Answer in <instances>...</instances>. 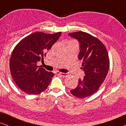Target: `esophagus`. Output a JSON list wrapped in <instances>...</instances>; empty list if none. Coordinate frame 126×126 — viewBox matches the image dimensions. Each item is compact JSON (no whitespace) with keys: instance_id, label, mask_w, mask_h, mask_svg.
Here are the masks:
<instances>
[{"instance_id":"1","label":"esophagus","mask_w":126,"mask_h":126,"mask_svg":"<svg viewBox=\"0 0 126 126\" xmlns=\"http://www.w3.org/2000/svg\"><path fill=\"white\" fill-rule=\"evenodd\" d=\"M56 74L57 75H59V76H61L64 77H66L67 76V73H61V72H56Z\"/></svg>"}]
</instances>
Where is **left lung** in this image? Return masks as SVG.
Masks as SVG:
<instances>
[{
	"label": "left lung",
	"mask_w": 126,
	"mask_h": 126,
	"mask_svg": "<svg viewBox=\"0 0 126 126\" xmlns=\"http://www.w3.org/2000/svg\"><path fill=\"white\" fill-rule=\"evenodd\" d=\"M69 35L80 42L79 59L82 61L81 69L85 73L83 79H79L77 87L70 92L79 98L90 96L97 92L108 73L110 59L107 50L101 41L87 32L81 31Z\"/></svg>",
	"instance_id": "8db88e82"
}]
</instances>
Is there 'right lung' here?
<instances>
[{
  "mask_svg": "<svg viewBox=\"0 0 126 126\" xmlns=\"http://www.w3.org/2000/svg\"><path fill=\"white\" fill-rule=\"evenodd\" d=\"M61 32L46 34L35 32L24 38L15 46L10 60L11 75L15 84L28 94L44 92L54 74L37 66L44 61L46 51L58 40Z\"/></svg>",
  "mask_w": 126,
  "mask_h": 126,
  "instance_id": "1",
  "label": "right lung"
}]
</instances>
